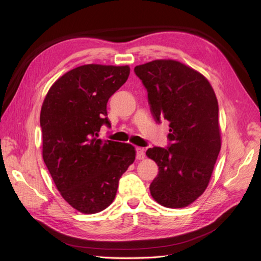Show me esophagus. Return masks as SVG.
I'll return each mask as SVG.
<instances>
[{
  "mask_svg": "<svg viewBox=\"0 0 261 261\" xmlns=\"http://www.w3.org/2000/svg\"><path fill=\"white\" fill-rule=\"evenodd\" d=\"M136 158L138 160H143L145 159V149L141 147L136 148Z\"/></svg>",
  "mask_w": 261,
  "mask_h": 261,
  "instance_id": "1",
  "label": "esophagus"
}]
</instances>
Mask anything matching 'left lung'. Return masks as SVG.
I'll use <instances>...</instances> for the list:
<instances>
[{"label":"left lung","mask_w":261,"mask_h":261,"mask_svg":"<svg viewBox=\"0 0 261 261\" xmlns=\"http://www.w3.org/2000/svg\"><path fill=\"white\" fill-rule=\"evenodd\" d=\"M134 70L155 121L170 123L168 149L146 152L159 167L150 194L163 207H187L206 191L221 149L215 90L202 74L174 60H154Z\"/></svg>","instance_id":"1"}]
</instances>
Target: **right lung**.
Returning a JSON list of instances; mask_svg holds the SVG:
<instances>
[{"label":"right lung","mask_w":261,"mask_h":261,"mask_svg":"<svg viewBox=\"0 0 261 261\" xmlns=\"http://www.w3.org/2000/svg\"><path fill=\"white\" fill-rule=\"evenodd\" d=\"M129 70L128 65L78 66L51 86L41 107L43 161L63 198L86 215L112 203L118 180L135 161L134 146L98 138L101 126L111 125L108 101Z\"/></svg>","instance_id":"add662e5"}]
</instances>
